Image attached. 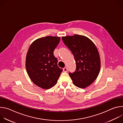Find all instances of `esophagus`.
<instances>
[{
  "mask_svg": "<svg viewBox=\"0 0 123 123\" xmlns=\"http://www.w3.org/2000/svg\"><path fill=\"white\" fill-rule=\"evenodd\" d=\"M63 71L64 72H67V68H63Z\"/></svg>",
  "mask_w": 123,
  "mask_h": 123,
  "instance_id": "esophagus-1",
  "label": "esophagus"
}]
</instances>
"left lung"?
Masks as SVG:
<instances>
[{
	"label": "left lung",
	"mask_w": 123,
	"mask_h": 123,
	"mask_svg": "<svg viewBox=\"0 0 123 123\" xmlns=\"http://www.w3.org/2000/svg\"><path fill=\"white\" fill-rule=\"evenodd\" d=\"M64 43L71 50L76 68L69 73L74 84L80 88L91 85L97 78L101 68L100 57L94 43L88 37L79 34L62 37Z\"/></svg>",
	"instance_id": "8db88e82"
}]
</instances>
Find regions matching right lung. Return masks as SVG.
<instances>
[{"label":"right lung","instance_id":"1","mask_svg":"<svg viewBox=\"0 0 123 123\" xmlns=\"http://www.w3.org/2000/svg\"><path fill=\"white\" fill-rule=\"evenodd\" d=\"M60 37L48 36L34 40L30 45L26 58L28 74L37 86L43 89L54 86L63 71L57 66L54 51Z\"/></svg>","mask_w":123,"mask_h":123}]
</instances>
